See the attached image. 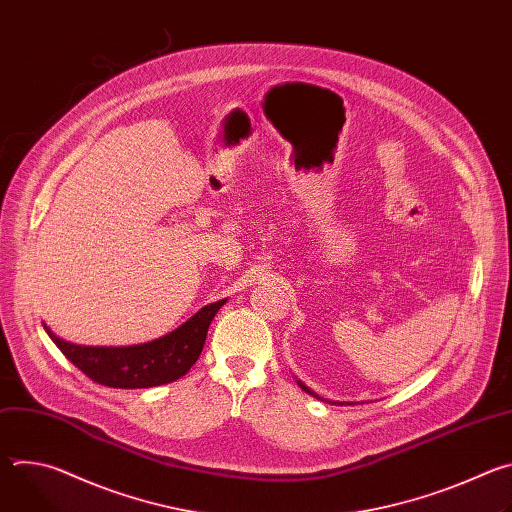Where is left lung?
I'll list each match as a JSON object with an SVG mask.
<instances>
[{
  "label": "left lung",
  "instance_id": "obj_1",
  "mask_svg": "<svg viewBox=\"0 0 512 512\" xmlns=\"http://www.w3.org/2000/svg\"><path fill=\"white\" fill-rule=\"evenodd\" d=\"M298 385H300V387H302V389H304V391H306V393H310V395H312V397H316V399H320V401H326V399H322V397H318V395H316V393H314V391H312V389H308V387H306V385H304V383H302V381H298ZM328 403H330V401H328ZM338 405H342V403H338Z\"/></svg>",
  "mask_w": 512,
  "mask_h": 512
}]
</instances>
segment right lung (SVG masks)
Masks as SVG:
<instances>
[{"mask_svg":"<svg viewBox=\"0 0 512 512\" xmlns=\"http://www.w3.org/2000/svg\"><path fill=\"white\" fill-rule=\"evenodd\" d=\"M227 300L198 310L170 334L135 346H81L58 338L46 328L62 354L91 381L113 389H150L184 377L198 360L208 326Z\"/></svg>","mask_w":512,"mask_h":512,"instance_id":"1","label":"right lung"}]
</instances>
